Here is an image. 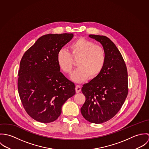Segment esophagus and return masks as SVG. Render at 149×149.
Returning <instances> with one entry per match:
<instances>
[{
  "mask_svg": "<svg viewBox=\"0 0 149 149\" xmlns=\"http://www.w3.org/2000/svg\"><path fill=\"white\" fill-rule=\"evenodd\" d=\"M76 93H79L81 90V86L80 85H77L76 86Z\"/></svg>",
  "mask_w": 149,
  "mask_h": 149,
  "instance_id": "34e87169",
  "label": "esophagus"
}]
</instances>
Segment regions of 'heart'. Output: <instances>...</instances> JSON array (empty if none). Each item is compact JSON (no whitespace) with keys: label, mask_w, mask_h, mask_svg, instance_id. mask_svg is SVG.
Instances as JSON below:
<instances>
[{"label":"heart","mask_w":149,"mask_h":149,"mask_svg":"<svg viewBox=\"0 0 149 149\" xmlns=\"http://www.w3.org/2000/svg\"><path fill=\"white\" fill-rule=\"evenodd\" d=\"M69 53L66 50H60L57 54V62L60 69L65 74H70L73 66V59H77L79 67L72 76L76 83H81L88 78L96 79L103 70L106 63L104 49L91 41L79 38L69 46Z\"/></svg>","instance_id":"obj_1"}]
</instances>
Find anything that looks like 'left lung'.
Here are the masks:
<instances>
[{
	"instance_id": "8db88e82",
	"label": "left lung",
	"mask_w": 149,
	"mask_h": 149,
	"mask_svg": "<svg viewBox=\"0 0 149 149\" xmlns=\"http://www.w3.org/2000/svg\"><path fill=\"white\" fill-rule=\"evenodd\" d=\"M89 37L102 45L106 63L99 76L83 86L86 99L81 112L88 122L100 124L112 118L123 106L128 94L127 70L121 53L110 39L93 34Z\"/></svg>"
}]
</instances>
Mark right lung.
I'll return each mask as SVG.
<instances>
[{
	"label": "right lung",
	"mask_w": 149,
	"mask_h": 149,
	"mask_svg": "<svg viewBox=\"0 0 149 149\" xmlns=\"http://www.w3.org/2000/svg\"><path fill=\"white\" fill-rule=\"evenodd\" d=\"M73 34H49L39 38L23 54L18 71V88L28 115L44 123L56 120L65 102L76 93L74 84L60 72L58 52Z\"/></svg>",
	"instance_id": "obj_1"
}]
</instances>
